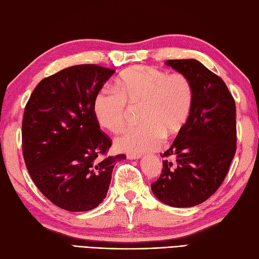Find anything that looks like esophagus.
I'll return each mask as SVG.
<instances>
[{"mask_svg": "<svg viewBox=\"0 0 259 259\" xmlns=\"http://www.w3.org/2000/svg\"><path fill=\"white\" fill-rule=\"evenodd\" d=\"M141 157V155L139 154H128L126 155V158L128 159H139Z\"/></svg>", "mask_w": 259, "mask_h": 259, "instance_id": "obj_1", "label": "esophagus"}]
</instances>
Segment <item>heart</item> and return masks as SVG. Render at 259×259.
<instances>
[{"label":"heart","instance_id":"obj_1","mask_svg":"<svg viewBox=\"0 0 259 259\" xmlns=\"http://www.w3.org/2000/svg\"><path fill=\"white\" fill-rule=\"evenodd\" d=\"M194 102V89L184 74L168 75L150 66H135L121 73L118 89H101L93 109L98 122L112 134L123 129L128 104H141L139 125L130 126L115 140L126 153H144L158 148L165 134L181 133L189 121Z\"/></svg>","mask_w":259,"mask_h":259}]
</instances>
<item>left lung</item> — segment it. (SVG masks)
I'll return each instance as SVG.
<instances>
[{
  "mask_svg": "<svg viewBox=\"0 0 259 259\" xmlns=\"http://www.w3.org/2000/svg\"><path fill=\"white\" fill-rule=\"evenodd\" d=\"M166 65L190 78L194 102L189 121L163 160L151 191L163 203L194 206L215 193L237 148L236 103L226 83L196 59H169Z\"/></svg>",
  "mask_w": 259,
  "mask_h": 259,
  "instance_id": "1",
  "label": "left lung"
}]
</instances>
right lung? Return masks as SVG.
<instances>
[{
	"label": "right lung",
	"instance_id": "add662e5",
	"mask_svg": "<svg viewBox=\"0 0 259 259\" xmlns=\"http://www.w3.org/2000/svg\"><path fill=\"white\" fill-rule=\"evenodd\" d=\"M114 70L76 65L44 78L24 108L22 153L29 175L47 199L70 212L105 199L116 161L112 140L100 129L93 103Z\"/></svg>",
	"mask_w": 259,
	"mask_h": 259
}]
</instances>
